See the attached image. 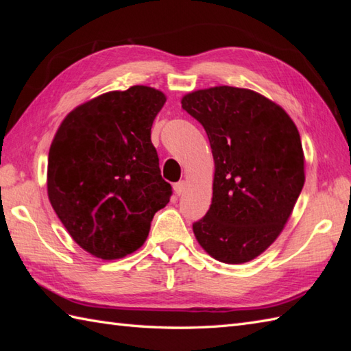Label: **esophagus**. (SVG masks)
Returning a JSON list of instances; mask_svg holds the SVG:
<instances>
[{
  "instance_id": "obj_1",
  "label": "esophagus",
  "mask_w": 351,
  "mask_h": 351,
  "mask_svg": "<svg viewBox=\"0 0 351 351\" xmlns=\"http://www.w3.org/2000/svg\"><path fill=\"white\" fill-rule=\"evenodd\" d=\"M185 185H187V182H185V181H180V182H176V184L173 185L175 195H178V196H181V195H182V193H184V190H185Z\"/></svg>"
}]
</instances>
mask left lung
I'll return each instance as SVG.
<instances>
[{
  "label": "left lung",
  "instance_id": "1",
  "mask_svg": "<svg viewBox=\"0 0 351 351\" xmlns=\"http://www.w3.org/2000/svg\"><path fill=\"white\" fill-rule=\"evenodd\" d=\"M181 104L205 128L215 167L211 206L193 232L220 263H249L279 237L300 196L299 130L285 110L249 88H204Z\"/></svg>",
  "mask_w": 351,
  "mask_h": 351
}]
</instances>
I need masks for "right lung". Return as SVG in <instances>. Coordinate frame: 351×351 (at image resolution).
I'll return each instance as SVG.
<instances>
[{"label": "right lung", "mask_w": 351, "mask_h": 351, "mask_svg": "<svg viewBox=\"0 0 351 351\" xmlns=\"http://www.w3.org/2000/svg\"><path fill=\"white\" fill-rule=\"evenodd\" d=\"M166 95L147 86L108 92L64 117L48 155V197L81 249L119 259L140 249L171 185L151 128Z\"/></svg>", "instance_id": "1"}]
</instances>
